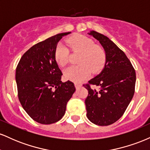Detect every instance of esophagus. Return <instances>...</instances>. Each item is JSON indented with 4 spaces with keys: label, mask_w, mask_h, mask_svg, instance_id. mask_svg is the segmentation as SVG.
Here are the masks:
<instances>
[{
    "label": "esophagus",
    "mask_w": 150,
    "mask_h": 150,
    "mask_svg": "<svg viewBox=\"0 0 150 150\" xmlns=\"http://www.w3.org/2000/svg\"><path fill=\"white\" fill-rule=\"evenodd\" d=\"M81 85L80 84H79V83H77V82H75V87H76V89H78L79 87H81Z\"/></svg>",
    "instance_id": "34e87169"
}]
</instances>
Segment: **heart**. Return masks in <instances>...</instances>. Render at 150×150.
<instances>
[{"mask_svg": "<svg viewBox=\"0 0 150 150\" xmlns=\"http://www.w3.org/2000/svg\"><path fill=\"white\" fill-rule=\"evenodd\" d=\"M68 44L75 52L80 53L77 63L80 65L70 66L65 70L64 77L67 80L81 82L90 75L91 73H97L104 68L106 53L99 46L85 36L77 35L68 40ZM69 51L67 46L59 43L55 50V59L60 66H65L68 62Z\"/></svg>", "mask_w": 150, "mask_h": 150, "instance_id": "obj_1", "label": "heart"}]
</instances>
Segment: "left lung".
<instances>
[{"mask_svg":"<svg viewBox=\"0 0 150 150\" xmlns=\"http://www.w3.org/2000/svg\"><path fill=\"white\" fill-rule=\"evenodd\" d=\"M89 35L99 41L106 53L101 72L84 85L88 90L85 99L87 117L98 125H108L123 116L135 92V71L128 57L111 39L104 34L90 31ZM99 86V91L89 84Z\"/></svg>","mask_w":150,"mask_h":150,"instance_id":"1","label":"left lung"}]
</instances>
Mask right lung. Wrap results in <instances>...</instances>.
<instances>
[{"mask_svg":"<svg viewBox=\"0 0 150 150\" xmlns=\"http://www.w3.org/2000/svg\"><path fill=\"white\" fill-rule=\"evenodd\" d=\"M70 33L58 34L32 46L17 66L15 80L20 104L32 119L42 124L61 120L75 91L73 82H62L63 74L55 59L58 42Z\"/></svg>","mask_w":150,"mask_h":150,"instance_id":"obj_1","label":"right lung"}]
</instances>
